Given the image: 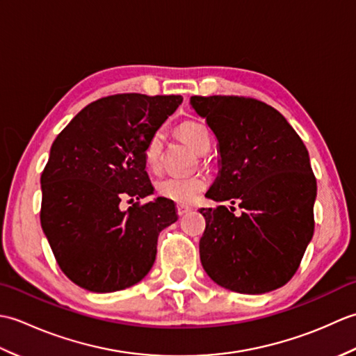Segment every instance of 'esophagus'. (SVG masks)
<instances>
[{"label":"esophagus","mask_w":356,"mask_h":356,"mask_svg":"<svg viewBox=\"0 0 356 356\" xmlns=\"http://www.w3.org/2000/svg\"><path fill=\"white\" fill-rule=\"evenodd\" d=\"M188 211H191V208H190V207H185V205H177V214H179V216H184V214H186Z\"/></svg>","instance_id":"esophagus-1"}]
</instances>
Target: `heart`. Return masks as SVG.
Segmentation results:
<instances>
[{
  "instance_id": "heart-1",
  "label": "heart",
  "mask_w": 356,
  "mask_h": 356,
  "mask_svg": "<svg viewBox=\"0 0 356 356\" xmlns=\"http://www.w3.org/2000/svg\"><path fill=\"white\" fill-rule=\"evenodd\" d=\"M179 134L182 136L197 153H207L209 148V133L205 125L195 120H185L177 128ZM165 133L163 130H156L149 136V139L143 148V161L149 170H159L162 163ZM208 188V179L205 176H165L157 180V194L163 199L172 200L180 205H191L197 200Z\"/></svg>"
}]
</instances>
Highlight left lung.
<instances>
[{
	"label": "left lung",
	"mask_w": 356,
	"mask_h": 356,
	"mask_svg": "<svg viewBox=\"0 0 356 356\" xmlns=\"http://www.w3.org/2000/svg\"><path fill=\"white\" fill-rule=\"evenodd\" d=\"M214 131L220 174L207 193L236 208H202L200 261L234 292L264 293L297 272L314 236L316 179L306 145L282 113L254 97L191 96Z\"/></svg>",
	"instance_id": "1"
}]
</instances>
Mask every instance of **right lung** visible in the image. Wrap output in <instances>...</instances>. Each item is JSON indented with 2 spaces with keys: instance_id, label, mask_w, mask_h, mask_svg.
Masks as SVG:
<instances>
[{
  "instance_id": "add662e5",
  "label": "right lung",
  "mask_w": 356,
  "mask_h": 356,
  "mask_svg": "<svg viewBox=\"0 0 356 356\" xmlns=\"http://www.w3.org/2000/svg\"><path fill=\"white\" fill-rule=\"evenodd\" d=\"M184 97L122 93L101 97L58 134L41 174V226L56 263L90 292H115L145 277L157 237L177 220L157 197L128 209L120 200L153 193L143 148Z\"/></svg>"
}]
</instances>
